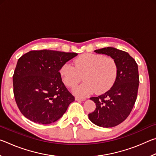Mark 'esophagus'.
Here are the masks:
<instances>
[{"instance_id":"obj_1","label":"esophagus","mask_w":156,"mask_h":156,"mask_svg":"<svg viewBox=\"0 0 156 156\" xmlns=\"http://www.w3.org/2000/svg\"><path fill=\"white\" fill-rule=\"evenodd\" d=\"M75 99L76 100H77V101H83V100H85L84 98H79V97H76Z\"/></svg>"}]
</instances>
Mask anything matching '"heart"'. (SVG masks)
I'll use <instances>...</instances> for the list:
<instances>
[{"label":"heart","instance_id":"obj_1","mask_svg":"<svg viewBox=\"0 0 156 156\" xmlns=\"http://www.w3.org/2000/svg\"><path fill=\"white\" fill-rule=\"evenodd\" d=\"M118 67L114 58L101 54H84L74 60V66L65 62L60 68L59 73L63 84L73 88L81 80L84 83L73 89L79 97L94 93L104 94L112 87L118 76Z\"/></svg>","mask_w":156,"mask_h":156}]
</instances>
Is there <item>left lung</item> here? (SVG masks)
Listing matches in <instances>:
<instances>
[{"label": "left lung", "mask_w": 156, "mask_h": 156, "mask_svg": "<svg viewBox=\"0 0 156 156\" xmlns=\"http://www.w3.org/2000/svg\"><path fill=\"white\" fill-rule=\"evenodd\" d=\"M94 51L114 58L118 73L109 91L98 97L90 98L96 107L94 112L89 113V118L99 126L113 127L126 119L135 105L139 86L138 64L128 53L113 47Z\"/></svg>", "instance_id": "8db88e82"}]
</instances>
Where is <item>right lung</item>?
Wrapping results in <instances>:
<instances>
[{
	"instance_id": "add662e5",
	"label": "right lung",
	"mask_w": 156,
	"mask_h": 156,
	"mask_svg": "<svg viewBox=\"0 0 156 156\" xmlns=\"http://www.w3.org/2000/svg\"><path fill=\"white\" fill-rule=\"evenodd\" d=\"M77 55L33 50L18 59L13 75V87L16 102L25 117L43 125L62 117L75 98L63 84L59 70Z\"/></svg>"
}]
</instances>
